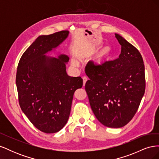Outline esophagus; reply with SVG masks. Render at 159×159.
Segmentation results:
<instances>
[{"label": "esophagus", "mask_w": 159, "mask_h": 159, "mask_svg": "<svg viewBox=\"0 0 159 159\" xmlns=\"http://www.w3.org/2000/svg\"><path fill=\"white\" fill-rule=\"evenodd\" d=\"M82 78H83V82H84V85H85V83H86V81H87V80H88V77L86 76V75H84Z\"/></svg>", "instance_id": "1"}]
</instances>
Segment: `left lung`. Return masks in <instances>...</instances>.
I'll use <instances>...</instances> for the list:
<instances>
[{
	"instance_id": "left-lung-1",
	"label": "left lung",
	"mask_w": 159,
	"mask_h": 159,
	"mask_svg": "<svg viewBox=\"0 0 159 159\" xmlns=\"http://www.w3.org/2000/svg\"><path fill=\"white\" fill-rule=\"evenodd\" d=\"M121 46L117 59L100 64L89 61L85 68L89 78L85 89L96 118L103 125L120 128L137 111L145 91V66L135 47L117 34Z\"/></svg>"
}]
</instances>
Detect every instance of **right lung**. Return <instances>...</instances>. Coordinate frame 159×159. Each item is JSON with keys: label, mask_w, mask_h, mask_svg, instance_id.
<instances>
[{"label": "right lung", "mask_w": 159, "mask_h": 159, "mask_svg": "<svg viewBox=\"0 0 159 159\" xmlns=\"http://www.w3.org/2000/svg\"><path fill=\"white\" fill-rule=\"evenodd\" d=\"M69 31L40 36L25 52L17 67L16 84L22 111L40 131L54 133L68 121L75 91L83 85L81 77L66 71L69 57L44 54L59 46Z\"/></svg>", "instance_id": "add662e5"}]
</instances>
